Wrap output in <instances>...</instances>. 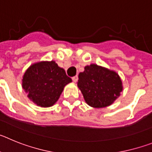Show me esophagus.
I'll return each instance as SVG.
<instances>
[{
	"label": "esophagus",
	"mask_w": 152,
	"mask_h": 152,
	"mask_svg": "<svg viewBox=\"0 0 152 152\" xmlns=\"http://www.w3.org/2000/svg\"><path fill=\"white\" fill-rule=\"evenodd\" d=\"M72 80H73L74 82L76 83L77 81V80H78V77H77V75H76V76H75V77H72Z\"/></svg>",
	"instance_id": "obj_1"
}]
</instances>
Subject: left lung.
<instances>
[{
  "label": "left lung",
  "mask_w": 152,
  "mask_h": 152,
  "mask_svg": "<svg viewBox=\"0 0 152 152\" xmlns=\"http://www.w3.org/2000/svg\"><path fill=\"white\" fill-rule=\"evenodd\" d=\"M77 87L85 102L94 108L110 106L123 89L119 75L113 70L96 64L84 67L78 75Z\"/></svg>",
  "instance_id": "8db88e82"
}]
</instances>
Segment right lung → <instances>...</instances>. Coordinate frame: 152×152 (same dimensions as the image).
<instances>
[{"mask_svg": "<svg viewBox=\"0 0 152 152\" xmlns=\"http://www.w3.org/2000/svg\"><path fill=\"white\" fill-rule=\"evenodd\" d=\"M72 82L63 68L55 61L33 63L26 69L22 79V88L36 105L50 107L59 99L64 88Z\"/></svg>", "mask_w": 152, "mask_h": 152, "instance_id": "add662e5", "label": "right lung"}]
</instances>
